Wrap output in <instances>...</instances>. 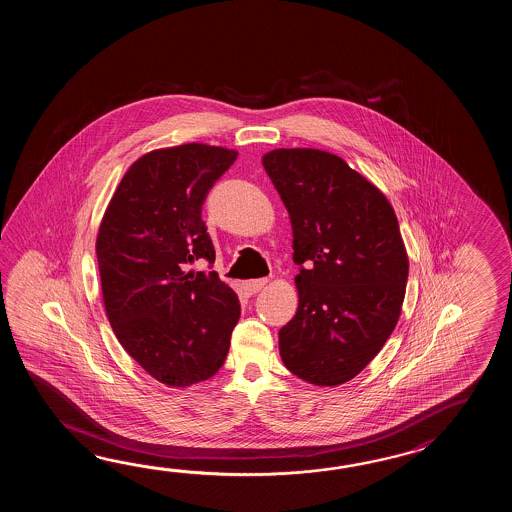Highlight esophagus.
<instances>
[{"label":"esophagus","mask_w":512,"mask_h":512,"mask_svg":"<svg viewBox=\"0 0 512 512\" xmlns=\"http://www.w3.org/2000/svg\"><path fill=\"white\" fill-rule=\"evenodd\" d=\"M267 285V278H258V280H247V282L243 283V287H245V291L249 294H256L258 291H261L263 287Z\"/></svg>","instance_id":"obj_1"}]
</instances>
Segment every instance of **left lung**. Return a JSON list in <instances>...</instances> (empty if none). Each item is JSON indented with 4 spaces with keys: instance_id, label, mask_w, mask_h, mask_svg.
Returning a JSON list of instances; mask_svg holds the SVG:
<instances>
[{
    "instance_id": "obj_1",
    "label": "left lung",
    "mask_w": 512,
    "mask_h": 512,
    "mask_svg": "<svg viewBox=\"0 0 512 512\" xmlns=\"http://www.w3.org/2000/svg\"><path fill=\"white\" fill-rule=\"evenodd\" d=\"M263 168L293 227L298 309L280 329L285 368L315 386L351 381L401 316L408 254L393 207L338 155L265 153Z\"/></svg>"
}]
</instances>
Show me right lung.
<instances>
[{
  "label": "right lung",
  "instance_id": "obj_1",
  "mask_svg": "<svg viewBox=\"0 0 512 512\" xmlns=\"http://www.w3.org/2000/svg\"><path fill=\"white\" fill-rule=\"evenodd\" d=\"M236 157L201 142L144 153L98 229L109 324L131 359L170 388L216 375L240 320V300L218 272H185L188 263L216 260L201 208Z\"/></svg>",
  "mask_w": 512,
  "mask_h": 512
}]
</instances>
